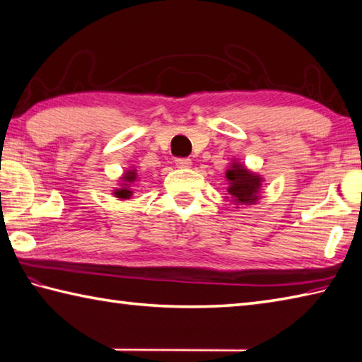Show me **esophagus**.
I'll use <instances>...</instances> for the list:
<instances>
[{"instance_id":"obj_1","label":"esophagus","mask_w":362,"mask_h":362,"mask_svg":"<svg viewBox=\"0 0 362 362\" xmlns=\"http://www.w3.org/2000/svg\"><path fill=\"white\" fill-rule=\"evenodd\" d=\"M175 166L177 168H182V169L192 168V160H189V158H177L175 160Z\"/></svg>"}]
</instances>
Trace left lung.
<instances>
[{"label": "left lung", "instance_id": "left-lung-1", "mask_svg": "<svg viewBox=\"0 0 362 362\" xmlns=\"http://www.w3.org/2000/svg\"><path fill=\"white\" fill-rule=\"evenodd\" d=\"M226 179L229 182L228 193L231 194L234 204H253L258 201L261 179L247 170L242 164L234 163L231 169L226 170Z\"/></svg>", "mask_w": 362, "mask_h": 362}]
</instances>
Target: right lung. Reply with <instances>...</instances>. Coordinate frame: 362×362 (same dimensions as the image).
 I'll return each mask as SVG.
<instances>
[{
    "label": "right lung",
    "instance_id": "1",
    "mask_svg": "<svg viewBox=\"0 0 362 362\" xmlns=\"http://www.w3.org/2000/svg\"><path fill=\"white\" fill-rule=\"evenodd\" d=\"M134 180H136V173H134V170H128V173L123 175V182H127V183H122V188H118L117 192L114 193L117 198L129 199L131 194H133V192H131V189L128 188V183L134 182Z\"/></svg>",
    "mask_w": 362,
    "mask_h": 362
}]
</instances>
